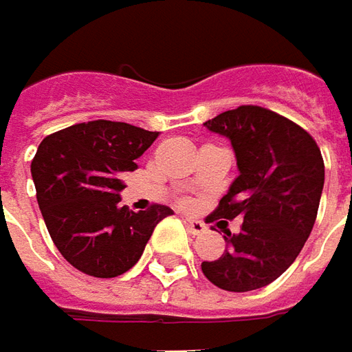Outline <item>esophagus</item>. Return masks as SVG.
Wrapping results in <instances>:
<instances>
[{
    "label": "esophagus",
    "instance_id": "34e87169",
    "mask_svg": "<svg viewBox=\"0 0 352 352\" xmlns=\"http://www.w3.org/2000/svg\"><path fill=\"white\" fill-rule=\"evenodd\" d=\"M186 226L192 234H204L205 232V223L197 221V219H186Z\"/></svg>",
    "mask_w": 352,
    "mask_h": 352
}]
</instances>
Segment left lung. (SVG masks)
<instances>
[{
  "label": "left lung",
  "mask_w": 352,
  "mask_h": 352,
  "mask_svg": "<svg viewBox=\"0 0 352 352\" xmlns=\"http://www.w3.org/2000/svg\"><path fill=\"white\" fill-rule=\"evenodd\" d=\"M205 127L230 139L240 176L205 221L236 219L225 230V254L204 261L214 287L230 292L261 289L291 267L308 240L324 190V159L298 124L261 106L226 110Z\"/></svg>",
  "instance_id": "obj_1"
}]
</instances>
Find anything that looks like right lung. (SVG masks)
I'll return each instance as SVG.
<instances>
[{"label":"right lung","instance_id":"add662e5","mask_svg":"<svg viewBox=\"0 0 352 352\" xmlns=\"http://www.w3.org/2000/svg\"><path fill=\"white\" fill-rule=\"evenodd\" d=\"M159 131L94 120L60 129L40 143L30 172L50 236L75 270L98 279L118 277L141 258L155 226L172 214L153 204L133 213L122 207L124 174Z\"/></svg>","mask_w":352,"mask_h":352}]
</instances>
